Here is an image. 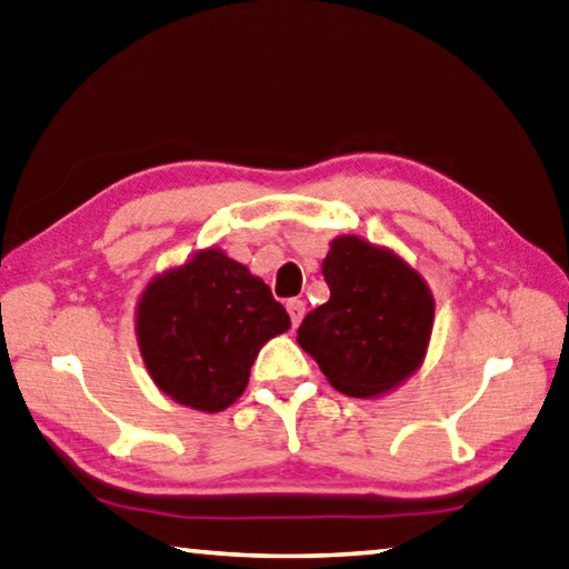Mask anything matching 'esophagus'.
Listing matches in <instances>:
<instances>
[{
  "label": "esophagus",
  "mask_w": 569,
  "mask_h": 569,
  "mask_svg": "<svg viewBox=\"0 0 569 569\" xmlns=\"http://www.w3.org/2000/svg\"><path fill=\"white\" fill-rule=\"evenodd\" d=\"M286 308H288V313H291L293 326L301 323L303 316H306V303L301 301V298H293V301H288V303H286Z\"/></svg>",
  "instance_id": "1"
}]
</instances>
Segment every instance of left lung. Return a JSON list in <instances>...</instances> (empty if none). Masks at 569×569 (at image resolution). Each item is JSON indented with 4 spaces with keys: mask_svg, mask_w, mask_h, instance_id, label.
Masks as SVG:
<instances>
[{
    "mask_svg": "<svg viewBox=\"0 0 569 569\" xmlns=\"http://www.w3.org/2000/svg\"><path fill=\"white\" fill-rule=\"evenodd\" d=\"M330 298L303 318L298 346L350 398H380L428 353L436 301L416 268L386 246L336 236L323 258Z\"/></svg>",
    "mask_w": 569,
    "mask_h": 569,
    "instance_id": "left-lung-1",
    "label": "left lung"
}]
</instances>
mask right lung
Here are the masks:
<instances>
[{
    "label": "right lung",
    "mask_w": 569,
    "mask_h": 569,
    "mask_svg": "<svg viewBox=\"0 0 569 569\" xmlns=\"http://www.w3.org/2000/svg\"><path fill=\"white\" fill-rule=\"evenodd\" d=\"M149 376L186 408L221 412L243 396L268 340L291 328L261 278L221 249H203L153 276L137 303Z\"/></svg>",
    "instance_id": "right-lung-1"
}]
</instances>
